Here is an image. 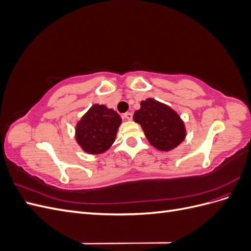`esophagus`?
<instances>
[{
  "instance_id": "34e87169",
  "label": "esophagus",
  "mask_w": 251,
  "mask_h": 251,
  "mask_svg": "<svg viewBox=\"0 0 251 251\" xmlns=\"http://www.w3.org/2000/svg\"><path fill=\"white\" fill-rule=\"evenodd\" d=\"M124 117L126 119V120H132L133 119V114L131 112H126L124 114Z\"/></svg>"
}]
</instances>
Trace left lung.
<instances>
[{
	"label": "left lung",
	"mask_w": 251,
	"mask_h": 251,
	"mask_svg": "<svg viewBox=\"0 0 251 251\" xmlns=\"http://www.w3.org/2000/svg\"><path fill=\"white\" fill-rule=\"evenodd\" d=\"M134 121L141 126L149 142L161 151L176 149L186 137L184 121L170 105L154 98L140 102L134 113Z\"/></svg>",
	"instance_id": "obj_1"
}]
</instances>
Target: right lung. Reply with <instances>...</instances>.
<instances>
[{"mask_svg": "<svg viewBox=\"0 0 251 251\" xmlns=\"http://www.w3.org/2000/svg\"><path fill=\"white\" fill-rule=\"evenodd\" d=\"M121 123V117L113 109L95 103L77 121L75 140L85 153L102 154L115 141Z\"/></svg>", "mask_w": 251, "mask_h": 251, "instance_id": "add662e5", "label": "right lung"}]
</instances>
